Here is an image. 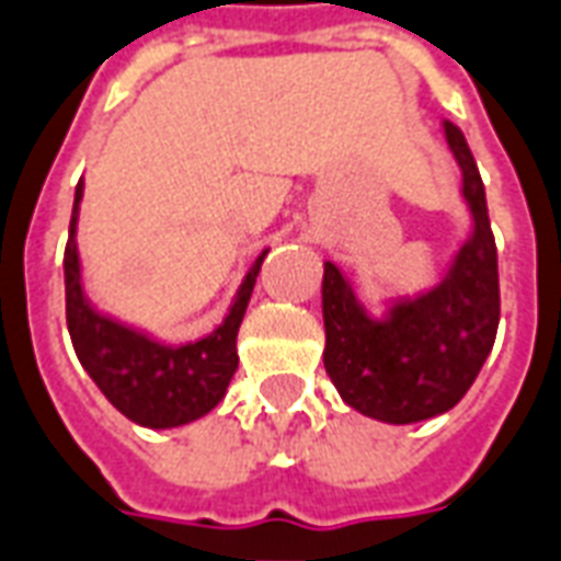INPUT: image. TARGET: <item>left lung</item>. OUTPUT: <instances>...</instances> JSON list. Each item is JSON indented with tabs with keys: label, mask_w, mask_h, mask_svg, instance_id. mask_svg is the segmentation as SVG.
I'll list each match as a JSON object with an SVG mask.
<instances>
[{
	"label": "left lung",
	"mask_w": 561,
	"mask_h": 561,
	"mask_svg": "<svg viewBox=\"0 0 561 561\" xmlns=\"http://www.w3.org/2000/svg\"><path fill=\"white\" fill-rule=\"evenodd\" d=\"M462 172L471 232L438 284L365 308L353 280L323 262V365L344 404L363 416L408 426L447 414L471 389L499 332V253L486 193L465 135L444 123Z\"/></svg>",
	"instance_id": "8db88e82"
}]
</instances>
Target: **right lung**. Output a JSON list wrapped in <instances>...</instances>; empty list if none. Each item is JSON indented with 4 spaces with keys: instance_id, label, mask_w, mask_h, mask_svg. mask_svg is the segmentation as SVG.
Wrapping results in <instances>:
<instances>
[{
    "instance_id": "obj_1",
    "label": "right lung",
    "mask_w": 561,
    "mask_h": 561,
    "mask_svg": "<svg viewBox=\"0 0 561 561\" xmlns=\"http://www.w3.org/2000/svg\"><path fill=\"white\" fill-rule=\"evenodd\" d=\"M83 181L75 190L69 244H66V323L71 344L83 371L93 377L102 396L147 428H178L205 416L224 401L229 380L238 368V325L248 311L250 293L260 277L262 250L244 274L236 299L226 311L224 323L208 335L169 344L138 325H129L96 311L81 284V256H78V210H81Z\"/></svg>"
}]
</instances>
